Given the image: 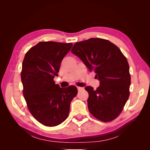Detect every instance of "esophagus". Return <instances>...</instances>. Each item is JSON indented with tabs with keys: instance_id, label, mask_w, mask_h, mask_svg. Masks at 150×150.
<instances>
[{
	"instance_id": "1",
	"label": "esophagus",
	"mask_w": 150,
	"mask_h": 150,
	"mask_svg": "<svg viewBox=\"0 0 150 150\" xmlns=\"http://www.w3.org/2000/svg\"><path fill=\"white\" fill-rule=\"evenodd\" d=\"M77 90H78V91H81V90H83V88H82V87H79V86H77Z\"/></svg>"
}]
</instances>
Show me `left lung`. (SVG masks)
Here are the masks:
<instances>
[{"label": "left lung", "instance_id": "8db88e82", "mask_svg": "<svg viewBox=\"0 0 150 150\" xmlns=\"http://www.w3.org/2000/svg\"><path fill=\"white\" fill-rule=\"evenodd\" d=\"M100 81L97 90L86 86L90 112L103 122L119 115L129 95L131 77L126 58L109 40L100 38L76 42L71 50Z\"/></svg>", "mask_w": 150, "mask_h": 150}]
</instances>
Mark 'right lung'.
<instances>
[{
    "instance_id": "1",
    "label": "right lung",
    "mask_w": 150,
    "mask_h": 150,
    "mask_svg": "<svg viewBox=\"0 0 150 150\" xmlns=\"http://www.w3.org/2000/svg\"><path fill=\"white\" fill-rule=\"evenodd\" d=\"M72 46L71 43L40 42L25 55L21 72L23 95L31 115L44 126H55L64 122L68 116L70 103L77 94L75 86L60 88L53 81Z\"/></svg>"
}]
</instances>
